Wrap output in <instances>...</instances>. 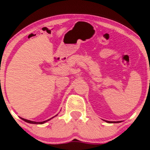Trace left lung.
<instances>
[{"label": "left lung", "mask_w": 150, "mask_h": 150, "mask_svg": "<svg viewBox=\"0 0 150 150\" xmlns=\"http://www.w3.org/2000/svg\"><path fill=\"white\" fill-rule=\"evenodd\" d=\"M104 121L108 122V123H118V122H121V121H108V120H104Z\"/></svg>", "instance_id": "8db88e82"}]
</instances>
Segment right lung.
Here are the masks:
<instances>
[{
  "instance_id": "right-lung-1",
  "label": "right lung",
  "mask_w": 150,
  "mask_h": 150,
  "mask_svg": "<svg viewBox=\"0 0 150 150\" xmlns=\"http://www.w3.org/2000/svg\"><path fill=\"white\" fill-rule=\"evenodd\" d=\"M56 116H57V115H56L54 116V117H56ZM54 117H51V118L48 119V120H45V121H43V122H35V121H32V120H27V119L22 118V117H20V118L22 119V120H23L24 121H25V122H28V123H32V124H43V123H45V122H46L49 121L50 120H51V119H52V118H54Z\"/></svg>"
}]
</instances>
